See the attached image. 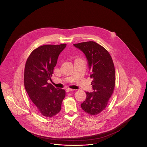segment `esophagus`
<instances>
[{"label":"esophagus","instance_id":"1","mask_svg":"<svg viewBox=\"0 0 147 147\" xmlns=\"http://www.w3.org/2000/svg\"><path fill=\"white\" fill-rule=\"evenodd\" d=\"M75 90V89H70V88H67L65 89V91L66 92H71V91H74Z\"/></svg>","mask_w":147,"mask_h":147}]
</instances>
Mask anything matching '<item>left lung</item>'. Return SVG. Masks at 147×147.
Here are the masks:
<instances>
[{
  "instance_id": "obj_1",
  "label": "left lung",
  "mask_w": 147,
  "mask_h": 147,
  "mask_svg": "<svg viewBox=\"0 0 147 147\" xmlns=\"http://www.w3.org/2000/svg\"><path fill=\"white\" fill-rule=\"evenodd\" d=\"M83 52L90 71L93 92H86V98L81 104L89 115H97L103 111L111 97L115 84V72L113 59L104 47L93 41L74 44Z\"/></svg>"
}]
</instances>
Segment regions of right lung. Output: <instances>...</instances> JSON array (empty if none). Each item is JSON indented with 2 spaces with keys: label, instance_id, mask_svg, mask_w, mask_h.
<instances>
[{
  "label": "right lung",
  "instance_id": "right-lung-1",
  "mask_svg": "<svg viewBox=\"0 0 147 147\" xmlns=\"http://www.w3.org/2000/svg\"><path fill=\"white\" fill-rule=\"evenodd\" d=\"M66 44L46 45L34 50L25 63L24 82L25 90L37 111L51 118L61 110L65 91L47 83L51 80L60 53Z\"/></svg>",
  "mask_w": 147,
  "mask_h": 147
}]
</instances>
